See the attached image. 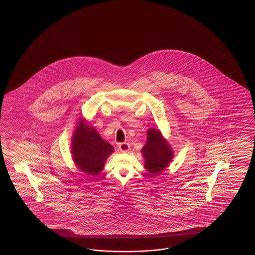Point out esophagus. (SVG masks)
Listing matches in <instances>:
<instances>
[{
  "instance_id": "34e87169",
  "label": "esophagus",
  "mask_w": 255,
  "mask_h": 255,
  "mask_svg": "<svg viewBox=\"0 0 255 255\" xmlns=\"http://www.w3.org/2000/svg\"><path fill=\"white\" fill-rule=\"evenodd\" d=\"M119 149L122 152H127L130 149V145L128 143H120L119 144Z\"/></svg>"
}]
</instances>
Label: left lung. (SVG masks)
Wrapping results in <instances>:
<instances>
[{
    "instance_id": "obj_1",
    "label": "left lung",
    "mask_w": 255,
    "mask_h": 255,
    "mask_svg": "<svg viewBox=\"0 0 255 255\" xmlns=\"http://www.w3.org/2000/svg\"><path fill=\"white\" fill-rule=\"evenodd\" d=\"M147 133V143L141 151L145 158V168L156 176L168 166L174 154L169 144L162 138L161 131L150 128Z\"/></svg>"
}]
</instances>
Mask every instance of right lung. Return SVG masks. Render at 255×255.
<instances>
[{
	"label": "right lung",
	"instance_id": "obj_1",
	"mask_svg": "<svg viewBox=\"0 0 255 255\" xmlns=\"http://www.w3.org/2000/svg\"><path fill=\"white\" fill-rule=\"evenodd\" d=\"M71 150L73 160L79 169L89 175L97 176L114 148L83 119L79 121L73 135Z\"/></svg>",
	"mask_w": 255,
	"mask_h": 255
}]
</instances>
